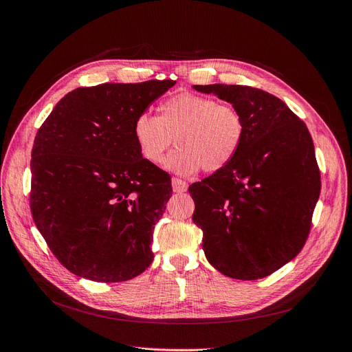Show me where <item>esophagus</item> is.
Listing matches in <instances>:
<instances>
[{"instance_id": "esophagus-1", "label": "esophagus", "mask_w": 352, "mask_h": 352, "mask_svg": "<svg viewBox=\"0 0 352 352\" xmlns=\"http://www.w3.org/2000/svg\"><path fill=\"white\" fill-rule=\"evenodd\" d=\"M172 186H173L175 192H185V190L188 189V184L185 182V180L177 179V177L172 179Z\"/></svg>"}]
</instances>
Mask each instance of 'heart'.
<instances>
[{
  "label": "heart",
  "instance_id": "heart-1",
  "mask_svg": "<svg viewBox=\"0 0 352 352\" xmlns=\"http://www.w3.org/2000/svg\"><path fill=\"white\" fill-rule=\"evenodd\" d=\"M132 136L144 160L157 164L172 145L164 167L179 175L219 172L241 150L245 138L242 113L214 98L182 92L160 104L158 116L141 113L132 123Z\"/></svg>",
  "mask_w": 352,
  "mask_h": 352
}]
</instances>
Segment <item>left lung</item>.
<instances>
[{
    "label": "left lung",
    "instance_id": "8db88e82",
    "mask_svg": "<svg viewBox=\"0 0 352 352\" xmlns=\"http://www.w3.org/2000/svg\"><path fill=\"white\" fill-rule=\"evenodd\" d=\"M238 109L245 138L236 157L189 186L192 220L212 267L233 279L265 278L295 258L320 195L307 126L274 95L242 85H194Z\"/></svg>",
    "mask_w": 352,
    "mask_h": 352
}]
</instances>
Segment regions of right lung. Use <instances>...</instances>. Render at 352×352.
Instances as JSON below:
<instances>
[{"mask_svg":"<svg viewBox=\"0 0 352 352\" xmlns=\"http://www.w3.org/2000/svg\"><path fill=\"white\" fill-rule=\"evenodd\" d=\"M175 80L102 83L63 97L32 148L30 210L67 270L123 282L151 264L170 176L142 158L132 123Z\"/></svg>","mask_w":352,"mask_h":352,"instance_id":"add662e5","label":"right lung"}]
</instances>
